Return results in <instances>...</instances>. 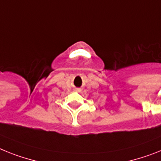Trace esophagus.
Instances as JSON below:
<instances>
[{"label":"esophagus","instance_id":"34e87169","mask_svg":"<svg viewBox=\"0 0 161 161\" xmlns=\"http://www.w3.org/2000/svg\"><path fill=\"white\" fill-rule=\"evenodd\" d=\"M75 91H76L77 92H82V89H81V88H75Z\"/></svg>","mask_w":161,"mask_h":161}]
</instances>
